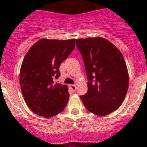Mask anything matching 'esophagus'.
<instances>
[{
  "label": "esophagus",
  "mask_w": 147,
  "mask_h": 147,
  "mask_svg": "<svg viewBox=\"0 0 147 147\" xmlns=\"http://www.w3.org/2000/svg\"><path fill=\"white\" fill-rule=\"evenodd\" d=\"M70 88H71V89L73 91H75L76 89V86L75 85H70Z\"/></svg>",
  "instance_id": "esophagus-1"
}]
</instances>
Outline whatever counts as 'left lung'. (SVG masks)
Here are the masks:
<instances>
[{
  "label": "left lung",
  "instance_id": "1",
  "mask_svg": "<svg viewBox=\"0 0 147 147\" xmlns=\"http://www.w3.org/2000/svg\"><path fill=\"white\" fill-rule=\"evenodd\" d=\"M88 76V92L81 96L87 110L107 115L124 102L129 86V74L124 57L109 40L102 37L77 39Z\"/></svg>",
  "mask_w": 147,
  "mask_h": 147
}]
</instances>
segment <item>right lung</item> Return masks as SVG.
<instances>
[{
	"label": "right lung",
	"mask_w": 147,
	"mask_h": 147,
	"mask_svg": "<svg viewBox=\"0 0 147 147\" xmlns=\"http://www.w3.org/2000/svg\"><path fill=\"white\" fill-rule=\"evenodd\" d=\"M76 39H41L30 48L20 71V85L27 106L35 114L50 118L63 111L69 93L67 85L54 83L59 65L75 47Z\"/></svg>",
	"instance_id": "add662e5"
}]
</instances>
